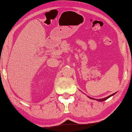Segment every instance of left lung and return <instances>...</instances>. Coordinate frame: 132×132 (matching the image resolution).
Returning a JSON list of instances; mask_svg holds the SVG:
<instances>
[{
    "mask_svg": "<svg viewBox=\"0 0 132 132\" xmlns=\"http://www.w3.org/2000/svg\"><path fill=\"white\" fill-rule=\"evenodd\" d=\"M116 94V93H113V94H111V95H109V96H108V97H105V98H100V99H95V98H92V97H89V96H88V97H89V98H91V99H93V100H94H94H97V101H98V102H103V101L106 100H107L108 98H109V97H111V96H112V95H114V94Z\"/></svg>",
    "mask_w": 132,
    "mask_h": 132,
    "instance_id": "1",
    "label": "left lung"
}]
</instances>
